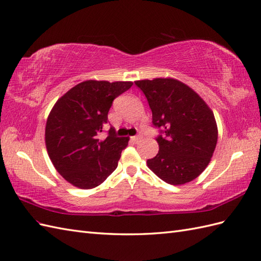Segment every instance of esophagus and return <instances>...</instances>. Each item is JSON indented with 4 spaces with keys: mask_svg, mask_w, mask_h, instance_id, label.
Instances as JSON below:
<instances>
[{
    "mask_svg": "<svg viewBox=\"0 0 261 261\" xmlns=\"http://www.w3.org/2000/svg\"><path fill=\"white\" fill-rule=\"evenodd\" d=\"M130 139H132L133 143L137 144V143H139V142L142 141V136H133V137H130Z\"/></svg>",
    "mask_w": 261,
    "mask_h": 261,
    "instance_id": "obj_1",
    "label": "esophagus"
}]
</instances>
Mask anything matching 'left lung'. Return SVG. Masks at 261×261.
Returning <instances> with one entry per match:
<instances>
[{"mask_svg": "<svg viewBox=\"0 0 261 261\" xmlns=\"http://www.w3.org/2000/svg\"><path fill=\"white\" fill-rule=\"evenodd\" d=\"M148 100L152 124L164 130L158 154L147 166L161 179L179 186L197 178L211 163L218 128L206 101L185 83L171 77L136 81Z\"/></svg>", "mask_w": 261, "mask_h": 261, "instance_id": "1", "label": "left lung"}]
</instances>
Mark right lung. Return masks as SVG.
I'll return each instance as SVG.
<instances>
[{
  "mask_svg": "<svg viewBox=\"0 0 261 261\" xmlns=\"http://www.w3.org/2000/svg\"><path fill=\"white\" fill-rule=\"evenodd\" d=\"M133 82L88 80L57 99L45 126L50 162L67 182L81 189L100 185L116 169L129 137H117L114 128L99 138L113 100Z\"/></svg>",
  "mask_w": 261,
  "mask_h": 261,
  "instance_id": "1",
  "label": "right lung"
}]
</instances>
